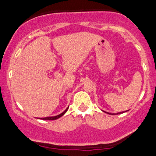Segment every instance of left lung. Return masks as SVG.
Returning a JSON list of instances; mask_svg holds the SVG:
<instances>
[{"instance_id": "1", "label": "left lung", "mask_w": 156, "mask_h": 156, "mask_svg": "<svg viewBox=\"0 0 156 156\" xmlns=\"http://www.w3.org/2000/svg\"><path fill=\"white\" fill-rule=\"evenodd\" d=\"M103 112H104V111H103ZM125 112H127V111H125ZM106 112V113H108V114H110V115H115V114H114V113H109V112ZM123 112H119V113H116V115L121 114V113H123Z\"/></svg>"}]
</instances>
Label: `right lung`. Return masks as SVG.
Here are the masks:
<instances>
[{
    "mask_svg": "<svg viewBox=\"0 0 156 156\" xmlns=\"http://www.w3.org/2000/svg\"><path fill=\"white\" fill-rule=\"evenodd\" d=\"M68 108H69V107L67 108L66 109L65 111L63 112H62V113H61V114L58 115H56V116H52V117L41 118V119H43V120H56V119H59V118H60L61 116H62V115H63L65 114V113L66 112H67V110H68Z\"/></svg>",
    "mask_w": 156,
    "mask_h": 156,
    "instance_id": "add662e5",
    "label": "right lung"
}]
</instances>
